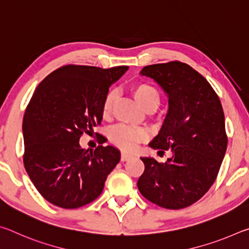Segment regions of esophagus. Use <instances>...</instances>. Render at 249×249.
<instances>
[{
  "instance_id": "esophagus-1",
  "label": "esophagus",
  "mask_w": 249,
  "mask_h": 249,
  "mask_svg": "<svg viewBox=\"0 0 249 249\" xmlns=\"http://www.w3.org/2000/svg\"><path fill=\"white\" fill-rule=\"evenodd\" d=\"M129 158H132V155L130 154H127V153L121 154V161H126V160H128Z\"/></svg>"
}]
</instances>
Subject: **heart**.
Listing matches in <instances>:
<instances>
[{
    "instance_id": "1",
    "label": "heart",
    "mask_w": 249,
    "mask_h": 249,
    "mask_svg": "<svg viewBox=\"0 0 249 249\" xmlns=\"http://www.w3.org/2000/svg\"><path fill=\"white\" fill-rule=\"evenodd\" d=\"M130 90H132L134 98L136 99L142 108H157L160 100L159 93L151 84L137 82L133 84ZM115 100V91L109 90L104 95L102 104H101V115L103 119H107L111 115ZM107 136L113 145L125 151H132L136 148L137 145L148 140V133L144 128L134 127V126L124 124L116 125L114 127L109 128Z\"/></svg>"
}]
</instances>
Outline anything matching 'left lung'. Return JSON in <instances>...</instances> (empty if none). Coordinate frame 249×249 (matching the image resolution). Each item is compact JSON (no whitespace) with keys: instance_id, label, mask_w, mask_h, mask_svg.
<instances>
[{"instance_id":"1","label":"left lung","mask_w":249,"mask_h":249,"mask_svg":"<svg viewBox=\"0 0 249 249\" xmlns=\"http://www.w3.org/2000/svg\"><path fill=\"white\" fill-rule=\"evenodd\" d=\"M168 95L169 109L159 134L149 146L171 150L166 162L141 158L145 170L137 181L147 200L179 210L203 196L217 178L227 147L224 112L220 98L203 75L181 61L146 66Z\"/></svg>"}]
</instances>
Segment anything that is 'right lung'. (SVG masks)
<instances>
[{
	"instance_id": "right-lung-1",
	"label": "right lung",
	"mask_w": 249,
	"mask_h": 249,
	"mask_svg": "<svg viewBox=\"0 0 249 249\" xmlns=\"http://www.w3.org/2000/svg\"><path fill=\"white\" fill-rule=\"evenodd\" d=\"M127 69L67 65L36 88L23 120V161L37 191L52 204L77 209L102 193L120 150L100 145L89 153L79 141L101 124L104 95Z\"/></svg>"
}]
</instances>
